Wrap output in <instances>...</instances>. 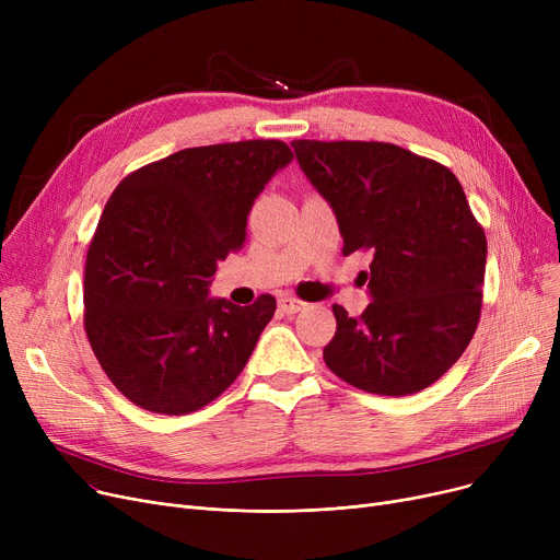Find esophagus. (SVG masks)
Returning <instances> with one entry per match:
<instances>
[{"mask_svg":"<svg viewBox=\"0 0 560 560\" xmlns=\"http://www.w3.org/2000/svg\"><path fill=\"white\" fill-rule=\"evenodd\" d=\"M304 306H306V302L292 298V295H281L279 298V311L285 313V315H295V313L304 311Z\"/></svg>","mask_w":560,"mask_h":560,"instance_id":"esophagus-1","label":"esophagus"}]
</instances>
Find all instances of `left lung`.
<instances>
[{
  "instance_id": "8db88e82",
  "label": "left lung",
  "mask_w": 560,
  "mask_h": 560,
  "mask_svg": "<svg viewBox=\"0 0 560 560\" xmlns=\"http://www.w3.org/2000/svg\"><path fill=\"white\" fill-rule=\"evenodd\" d=\"M306 179L336 213L342 254L370 249L372 302L334 304L325 363L347 384L404 397L429 388L472 340L486 233L452 170L390 142L292 140Z\"/></svg>"
}]
</instances>
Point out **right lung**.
<instances>
[{
  "mask_svg": "<svg viewBox=\"0 0 560 560\" xmlns=\"http://www.w3.org/2000/svg\"><path fill=\"white\" fill-rule=\"evenodd\" d=\"M292 161L281 140L190 147L120 182L88 247L83 327L95 357L136 406L186 416L247 365L277 302L209 298L218 260L247 238L265 184Z\"/></svg>",
  "mask_w": 560,
  "mask_h": 560,
  "instance_id": "obj_1",
  "label": "right lung"
}]
</instances>
